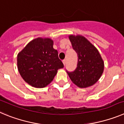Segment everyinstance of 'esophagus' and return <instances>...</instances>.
<instances>
[{
  "instance_id": "34e87169",
  "label": "esophagus",
  "mask_w": 124,
  "mask_h": 124,
  "mask_svg": "<svg viewBox=\"0 0 124 124\" xmlns=\"http://www.w3.org/2000/svg\"><path fill=\"white\" fill-rule=\"evenodd\" d=\"M62 62H63V64L64 65L66 64V61H65V60H63V61H62Z\"/></svg>"
}]
</instances>
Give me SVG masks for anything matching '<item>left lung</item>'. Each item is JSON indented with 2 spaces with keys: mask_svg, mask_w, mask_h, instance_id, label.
Listing matches in <instances>:
<instances>
[{
  "mask_svg": "<svg viewBox=\"0 0 124 124\" xmlns=\"http://www.w3.org/2000/svg\"><path fill=\"white\" fill-rule=\"evenodd\" d=\"M69 38L78 54L77 67L73 72H67L70 80L81 88L93 86L104 72V63L101 54L89 40L81 34H70Z\"/></svg>",
  "mask_w": 124,
  "mask_h": 124,
  "instance_id": "1",
  "label": "left lung"
}]
</instances>
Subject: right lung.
I'll use <instances>...</instances> for the list:
<instances>
[{"label":"right lung","mask_w":124,"mask_h":124,"mask_svg":"<svg viewBox=\"0 0 124 124\" xmlns=\"http://www.w3.org/2000/svg\"><path fill=\"white\" fill-rule=\"evenodd\" d=\"M50 38L39 37L29 42L17 55V67L22 78L31 86L43 88L52 82L63 67Z\"/></svg>","instance_id":"add662e5"}]
</instances>
